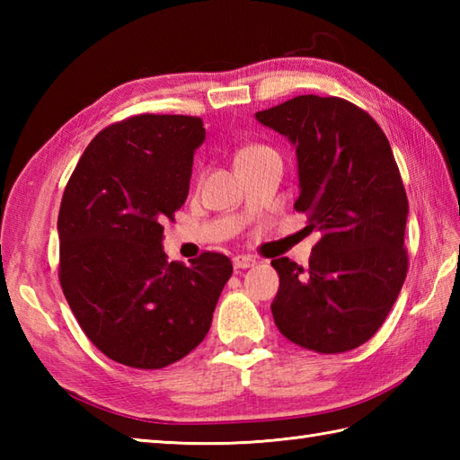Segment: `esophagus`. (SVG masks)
<instances>
[{
	"instance_id": "esophagus-1",
	"label": "esophagus",
	"mask_w": 460,
	"mask_h": 460,
	"mask_svg": "<svg viewBox=\"0 0 460 460\" xmlns=\"http://www.w3.org/2000/svg\"><path fill=\"white\" fill-rule=\"evenodd\" d=\"M257 265V259L255 257H249V255H237L233 259V267L235 269H251Z\"/></svg>"
}]
</instances>
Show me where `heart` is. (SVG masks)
<instances>
[{"mask_svg":"<svg viewBox=\"0 0 460 460\" xmlns=\"http://www.w3.org/2000/svg\"><path fill=\"white\" fill-rule=\"evenodd\" d=\"M259 150H265V146H259V144H251V146H245V148H241V150L237 152V158H241V155L252 154V152H259Z\"/></svg>","mask_w":460,"mask_h":460,"instance_id":"obj_1","label":"heart"}]
</instances>
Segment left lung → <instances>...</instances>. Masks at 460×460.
<instances>
[{
	"instance_id": "left-lung-1",
	"label": "left lung",
	"mask_w": 460,
	"mask_h": 460,
	"mask_svg": "<svg viewBox=\"0 0 460 460\" xmlns=\"http://www.w3.org/2000/svg\"><path fill=\"white\" fill-rule=\"evenodd\" d=\"M255 116L296 146L295 209L320 231L308 267L272 259V318L305 349H354L384 324L409 269V203L392 146L364 109L338 96L300 94Z\"/></svg>"
}]
</instances>
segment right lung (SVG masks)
Wrapping results in <instances>:
<instances>
[{
    "mask_svg": "<svg viewBox=\"0 0 460 460\" xmlns=\"http://www.w3.org/2000/svg\"><path fill=\"white\" fill-rule=\"evenodd\" d=\"M203 122L136 114L86 146L58 209V282L79 326L106 358L162 369L208 336L229 257L168 261L164 221L188 199Z\"/></svg>",
    "mask_w": 460,
    "mask_h": 460,
    "instance_id": "right-lung-1",
    "label": "right lung"
}]
</instances>
